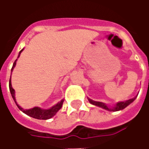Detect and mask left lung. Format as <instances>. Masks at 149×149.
Instances as JSON below:
<instances>
[{"mask_svg":"<svg viewBox=\"0 0 149 149\" xmlns=\"http://www.w3.org/2000/svg\"><path fill=\"white\" fill-rule=\"evenodd\" d=\"M136 98V97H134V98H132V99H129V100H126V101L118 102V103L116 104L115 106L112 107V108H109V106H107L105 104L102 103V102H100V101H94V100H91V99H88V101H89L92 104L96 105V106L100 107V108H102L104 109L108 110V111H110V112H116V111H120V110H122L124 109H125L128 105H129L130 104L132 103Z\"/></svg>","mask_w":149,"mask_h":149,"instance_id":"1","label":"left lung"}]
</instances>
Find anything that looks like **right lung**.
<instances>
[{
	"mask_svg": "<svg viewBox=\"0 0 149 149\" xmlns=\"http://www.w3.org/2000/svg\"><path fill=\"white\" fill-rule=\"evenodd\" d=\"M23 51V49H21L20 52H19V55H18V57L20 56V54L21 52ZM17 60L15 61V62L13 63V68H12L11 71L13 72V68L16 66V62H17ZM9 90H10V93H11L12 97L13 98L15 103L17 104V106L18 107V109L22 111V112L25 113L26 115L29 116L31 117H33V118L38 119V120H48V119L52 118L53 116L56 115V113L58 112L59 110L61 109L62 104H63V102H64V100H61L60 102L56 104V105L52 106V108H50L49 109H42L39 107H34L33 109H22L21 106H19L16 101V98H15V90L13 88L11 84V78L9 80Z\"/></svg>",
	"mask_w": 149,
	"mask_h": 149,
	"instance_id": "obj_1",
	"label": "right lung"
}]
</instances>
